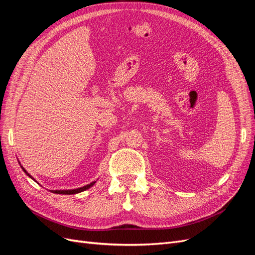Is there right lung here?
<instances>
[{"mask_svg":"<svg viewBox=\"0 0 255 255\" xmlns=\"http://www.w3.org/2000/svg\"><path fill=\"white\" fill-rule=\"evenodd\" d=\"M19 164H20V161H19ZM20 166H21V164H20ZM21 168H22V170L24 171L25 173H26V175L27 176H29L30 179L32 180H34L35 182H37L34 177L30 175L24 168H23V166H21ZM38 183V182H37ZM95 183H96V181H94V182H91L90 184H87V185H85V186H83V187H80V188H75V189H60V190H51L52 192H54V194H59V195H74V194H79V192H82V191H85V190H87L88 188H90L91 186H94L95 185ZM39 184V183H38Z\"/></svg>","mask_w":255,"mask_h":255,"instance_id":"obj_1","label":"right lung"}]
</instances>
